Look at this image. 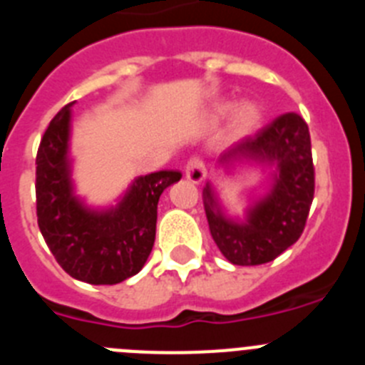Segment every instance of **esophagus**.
Masks as SVG:
<instances>
[{
	"instance_id": "34e87169",
	"label": "esophagus",
	"mask_w": 365,
	"mask_h": 365,
	"mask_svg": "<svg viewBox=\"0 0 365 365\" xmlns=\"http://www.w3.org/2000/svg\"><path fill=\"white\" fill-rule=\"evenodd\" d=\"M185 173H186V179H188L190 182H193V185H199V182H202V180H205L206 168H205V164H202L201 159H197V157H192V159L186 163Z\"/></svg>"
}]
</instances>
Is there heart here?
<instances>
[{"label": "heart", "mask_w": 365, "mask_h": 365, "mask_svg": "<svg viewBox=\"0 0 365 365\" xmlns=\"http://www.w3.org/2000/svg\"><path fill=\"white\" fill-rule=\"evenodd\" d=\"M234 113V118H232V133L234 137H247V135L254 133L261 125L263 120V111L257 104L254 102H243V104H235V102H219L214 106V120H222V118L230 117Z\"/></svg>", "instance_id": "1"}]
</instances>
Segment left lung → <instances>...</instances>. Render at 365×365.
Instances as JSON below:
<instances>
[{
	"label": "left lung",
	"mask_w": 365,
	"mask_h": 365,
	"mask_svg": "<svg viewBox=\"0 0 365 365\" xmlns=\"http://www.w3.org/2000/svg\"><path fill=\"white\" fill-rule=\"evenodd\" d=\"M237 163L272 168L269 190L254 199L243 219H234L225 214L208 182L202 190L206 219L215 245L230 263L263 265L299 240L311 210L314 166L307 124L296 113H285L219 157V168L225 170Z\"/></svg>",
	"instance_id": "1"
}]
</instances>
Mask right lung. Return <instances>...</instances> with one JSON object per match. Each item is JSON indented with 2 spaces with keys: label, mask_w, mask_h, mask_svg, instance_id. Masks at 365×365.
Listing matches in <instances>:
<instances>
[{
  "label": "right lung",
  "mask_w": 365,
  "mask_h": 365,
  "mask_svg": "<svg viewBox=\"0 0 365 365\" xmlns=\"http://www.w3.org/2000/svg\"><path fill=\"white\" fill-rule=\"evenodd\" d=\"M71 106L56 113L38 148V227L69 276L91 285H115L144 267L155 243L160 193L182 173L160 170L137 177L115 206H87L71 179Z\"/></svg>",
  "instance_id": "1"
}]
</instances>
